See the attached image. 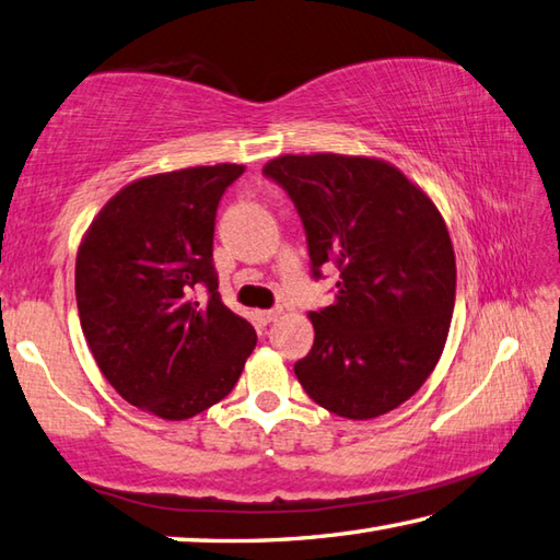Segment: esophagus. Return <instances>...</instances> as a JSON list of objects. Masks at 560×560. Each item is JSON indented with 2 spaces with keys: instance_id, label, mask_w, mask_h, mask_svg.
<instances>
[{
  "instance_id": "esophagus-1",
  "label": "esophagus",
  "mask_w": 560,
  "mask_h": 560,
  "mask_svg": "<svg viewBox=\"0 0 560 560\" xmlns=\"http://www.w3.org/2000/svg\"><path fill=\"white\" fill-rule=\"evenodd\" d=\"M281 308H271V311H261L259 313V320L261 323H273V320H277V317H281Z\"/></svg>"
}]
</instances>
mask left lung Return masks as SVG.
I'll list each match as a JSON object with an SVG mask.
<instances>
[{"label": "left lung", "instance_id": "left-lung-1", "mask_svg": "<svg viewBox=\"0 0 560 560\" xmlns=\"http://www.w3.org/2000/svg\"><path fill=\"white\" fill-rule=\"evenodd\" d=\"M299 211L313 277L339 269L335 303L311 313L295 361L303 390L339 418L374 420L420 390L444 352L456 257L440 208L378 158L281 155L265 164Z\"/></svg>", "mask_w": 560, "mask_h": 560}]
</instances>
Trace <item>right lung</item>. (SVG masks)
Here are the masks:
<instances>
[{"mask_svg": "<svg viewBox=\"0 0 560 560\" xmlns=\"http://www.w3.org/2000/svg\"><path fill=\"white\" fill-rule=\"evenodd\" d=\"M243 164L152 174L96 213L77 249L74 293L96 366L118 396L162 420L223 400L257 345L223 305L213 228ZM201 285L209 295L196 300Z\"/></svg>", "mask_w": 560, "mask_h": 560, "instance_id": "1", "label": "right lung"}]
</instances>
